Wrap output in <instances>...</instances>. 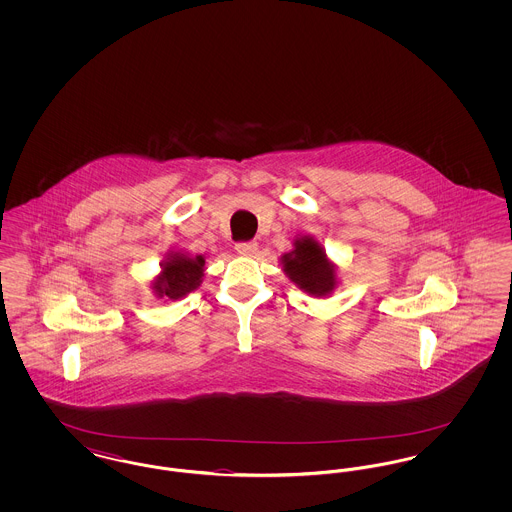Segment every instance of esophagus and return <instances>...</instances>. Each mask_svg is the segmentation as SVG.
<instances>
[{
    "instance_id": "34e87169",
    "label": "esophagus",
    "mask_w": 512,
    "mask_h": 512,
    "mask_svg": "<svg viewBox=\"0 0 512 512\" xmlns=\"http://www.w3.org/2000/svg\"><path fill=\"white\" fill-rule=\"evenodd\" d=\"M234 249L240 255H253L257 251V242H238V244L234 245Z\"/></svg>"
}]
</instances>
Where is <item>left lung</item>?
I'll use <instances>...</instances> for the list:
<instances>
[{"mask_svg": "<svg viewBox=\"0 0 512 512\" xmlns=\"http://www.w3.org/2000/svg\"><path fill=\"white\" fill-rule=\"evenodd\" d=\"M295 247L282 257L284 272L303 292L324 297L336 288V268L324 249L309 236L295 240Z\"/></svg>", "mask_w": 512, "mask_h": 512, "instance_id": "1", "label": "left lung"}]
</instances>
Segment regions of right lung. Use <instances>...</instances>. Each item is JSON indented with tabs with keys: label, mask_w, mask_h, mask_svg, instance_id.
<instances>
[{
	"label": "right lung",
	"mask_w": 512,
	"mask_h": 512,
	"mask_svg": "<svg viewBox=\"0 0 512 512\" xmlns=\"http://www.w3.org/2000/svg\"><path fill=\"white\" fill-rule=\"evenodd\" d=\"M205 259L201 255L188 257L174 253L165 263L159 278L153 282V290L159 297L180 299L201 284Z\"/></svg>",
	"instance_id": "right-lung-1"
}]
</instances>
